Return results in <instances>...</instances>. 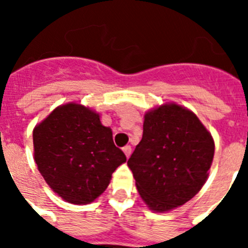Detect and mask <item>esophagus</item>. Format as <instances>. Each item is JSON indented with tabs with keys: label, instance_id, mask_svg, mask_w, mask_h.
I'll return each instance as SVG.
<instances>
[{
	"label": "esophagus",
	"instance_id": "esophagus-1",
	"mask_svg": "<svg viewBox=\"0 0 248 248\" xmlns=\"http://www.w3.org/2000/svg\"><path fill=\"white\" fill-rule=\"evenodd\" d=\"M123 151L125 153L126 157H129V156H130V154H131V146L130 145H125L124 148H123Z\"/></svg>",
	"mask_w": 248,
	"mask_h": 248
}]
</instances>
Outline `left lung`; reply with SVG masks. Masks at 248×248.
<instances>
[{
	"label": "left lung",
	"mask_w": 248,
	"mask_h": 248,
	"mask_svg": "<svg viewBox=\"0 0 248 248\" xmlns=\"http://www.w3.org/2000/svg\"><path fill=\"white\" fill-rule=\"evenodd\" d=\"M210 133L192 111L165 104L145 114L143 138L128 160L140 196L156 212L200 191L214 159Z\"/></svg>",
	"instance_id": "1"
}]
</instances>
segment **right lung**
<instances>
[{"label": "right lung", "instance_id": "1", "mask_svg": "<svg viewBox=\"0 0 248 248\" xmlns=\"http://www.w3.org/2000/svg\"><path fill=\"white\" fill-rule=\"evenodd\" d=\"M34 160L50 189L76 205L104 192L126 161L99 115L80 104L61 105L33 130Z\"/></svg>", "mask_w": 248, "mask_h": 248}]
</instances>
